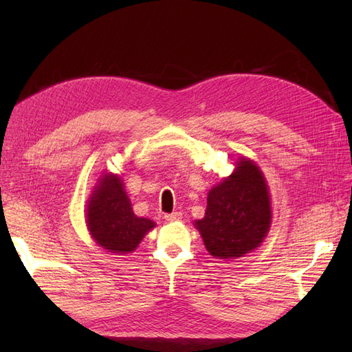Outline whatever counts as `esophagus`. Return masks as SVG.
<instances>
[{"mask_svg": "<svg viewBox=\"0 0 352 352\" xmlns=\"http://www.w3.org/2000/svg\"><path fill=\"white\" fill-rule=\"evenodd\" d=\"M164 218H165L166 221H170V223H175V221H179V219L182 218V214L178 212V211H175V212H171V214H165Z\"/></svg>", "mask_w": 352, "mask_h": 352, "instance_id": "obj_1", "label": "esophagus"}]
</instances>
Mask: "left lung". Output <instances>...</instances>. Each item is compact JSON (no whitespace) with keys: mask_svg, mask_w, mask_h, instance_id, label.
Listing matches in <instances>:
<instances>
[{"mask_svg":"<svg viewBox=\"0 0 352 352\" xmlns=\"http://www.w3.org/2000/svg\"><path fill=\"white\" fill-rule=\"evenodd\" d=\"M271 224L270 195L263 173L247 160L208 192L206 217L195 221L215 258H238L260 247Z\"/></svg>","mask_w":352,"mask_h":352,"instance_id":"obj_1","label":"left lung"}]
</instances>
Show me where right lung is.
Returning <instances> with one entry per match:
<instances>
[{
    "label": "right lung",
    "instance_id": "1",
    "mask_svg": "<svg viewBox=\"0 0 352 352\" xmlns=\"http://www.w3.org/2000/svg\"><path fill=\"white\" fill-rule=\"evenodd\" d=\"M87 226L98 245L117 254L134 251L144 235L155 227L151 219L134 214L117 175L101 179L88 202Z\"/></svg>",
    "mask_w": 352,
    "mask_h": 352
}]
</instances>
